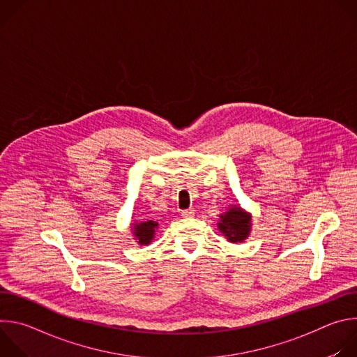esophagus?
Returning a JSON list of instances; mask_svg holds the SVG:
<instances>
[{
  "label": "esophagus",
  "instance_id": "1",
  "mask_svg": "<svg viewBox=\"0 0 357 357\" xmlns=\"http://www.w3.org/2000/svg\"><path fill=\"white\" fill-rule=\"evenodd\" d=\"M181 216H182V218H186V219H189V218H193V216H195V211H193V209H186V211H182V212H181Z\"/></svg>",
  "mask_w": 357,
  "mask_h": 357
}]
</instances>
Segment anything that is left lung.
Masks as SVG:
<instances>
[{
	"mask_svg": "<svg viewBox=\"0 0 357 357\" xmlns=\"http://www.w3.org/2000/svg\"><path fill=\"white\" fill-rule=\"evenodd\" d=\"M218 222L219 231L227 238V241L237 244L243 243L251 231V213L244 211L240 205H230V208L222 213Z\"/></svg>",
	"mask_w": 357,
	"mask_h": 357,
	"instance_id": "obj_1",
	"label": "left lung"
}]
</instances>
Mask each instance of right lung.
<instances>
[{"label": "right lung", "instance_id": "1", "mask_svg": "<svg viewBox=\"0 0 357 357\" xmlns=\"http://www.w3.org/2000/svg\"><path fill=\"white\" fill-rule=\"evenodd\" d=\"M157 229H158V223L154 220H149V219L131 223L132 237H134V240H137V243L139 245L151 244V241L154 240V237L157 234Z\"/></svg>", "mask_w": 357, "mask_h": 357}]
</instances>
